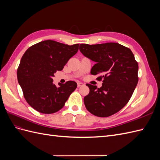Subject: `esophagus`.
<instances>
[{
    "instance_id": "esophagus-1",
    "label": "esophagus",
    "mask_w": 160,
    "mask_h": 160,
    "mask_svg": "<svg viewBox=\"0 0 160 160\" xmlns=\"http://www.w3.org/2000/svg\"><path fill=\"white\" fill-rule=\"evenodd\" d=\"M83 85H84V84L81 83V82H77V87H78V88H80V87L83 86Z\"/></svg>"
}]
</instances>
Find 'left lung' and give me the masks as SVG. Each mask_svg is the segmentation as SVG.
I'll list each match as a JSON object with an SVG mask.
<instances>
[{
  "label": "left lung",
  "instance_id": "8db88e82",
  "mask_svg": "<svg viewBox=\"0 0 160 160\" xmlns=\"http://www.w3.org/2000/svg\"><path fill=\"white\" fill-rule=\"evenodd\" d=\"M81 52L95 62L92 75H100V88L87 84L89 93L84 98L86 109L101 118L116 113L126 105L138 82V64L129 48L117 42L81 44Z\"/></svg>",
  "mask_w": 160,
  "mask_h": 160
}]
</instances>
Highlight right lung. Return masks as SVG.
I'll use <instances>...</instances> for the list:
<instances>
[{
  "instance_id": "add662e5",
  "label": "right lung",
  "mask_w": 160,
  "mask_h": 160,
  "mask_svg": "<svg viewBox=\"0 0 160 160\" xmlns=\"http://www.w3.org/2000/svg\"><path fill=\"white\" fill-rule=\"evenodd\" d=\"M79 44L68 45L52 40L41 41L24 53L17 69L18 83L27 102L45 114L55 113L63 107L77 83L53 84L52 77L61 71L78 51Z\"/></svg>"
}]
</instances>
